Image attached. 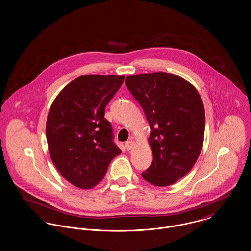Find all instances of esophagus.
I'll return each mask as SVG.
<instances>
[{"mask_svg":"<svg viewBox=\"0 0 251 251\" xmlns=\"http://www.w3.org/2000/svg\"><path fill=\"white\" fill-rule=\"evenodd\" d=\"M134 146H135V142H134L133 140H129V141H127V142L125 143V148H126L127 150L133 149Z\"/></svg>","mask_w":251,"mask_h":251,"instance_id":"1","label":"esophagus"}]
</instances>
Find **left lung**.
<instances>
[{"mask_svg": "<svg viewBox=\"0 0 251 251\" xmlns=\"http://www.w3.org/2000/svg\"><path fill=\"white\" fill-rule=\"evenodd\" d=\"M126 86L150 125L151 166L142 177L155 186H168L188 173L202 148L205 113L191 83L167 73L128 76Z\"/></svg>", "mask_w": 251, "mask_h": 251, "instance_id": "left-lung-1", "label": "left lung"}]
</instances>
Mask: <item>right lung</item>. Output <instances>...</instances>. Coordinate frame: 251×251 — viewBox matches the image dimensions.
I'll return each mask as SVG.
<instances>
[{"instance_id":"1","label":"right lung","mask_w":251,"mask_h":251,"mask_svg":"<svg viewBox=\"0 0 251 251\" xmlns=\"http://www.w3.org/2000/svg\"><path fill=\"white\" fill-rule=\"evenodd\" d=\"M124 78L82 75L69 83L50 106L46 126L49 152L59 173L78 188L95 187L121 153L104 115Z\"/></svg>"}]
</instances>
